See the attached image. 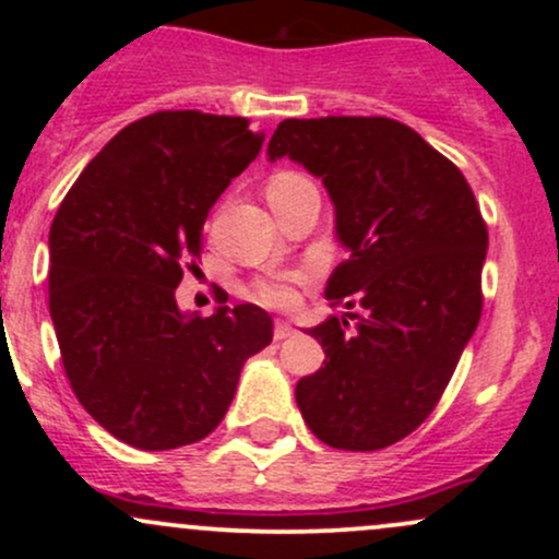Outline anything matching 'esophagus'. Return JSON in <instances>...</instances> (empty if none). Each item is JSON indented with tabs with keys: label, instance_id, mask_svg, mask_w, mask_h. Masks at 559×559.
<instances>
[{
	"label": "esophagus",
	"instance_id": "34e87169",
	"mask_svg": "<svg viewBox=\"0 0 559 559\" xmlns=\"http://www.w3.org/2000/svg\"><path fill=\"white\" fill-rule=\"evenodd\" d=\"M294 333H297V329H294L288 320H275V329H273V336L275 342H284V338H292Z\"/></svg>",
	"mask_w": 559,
	"mask_h": 559
}]
</instances>
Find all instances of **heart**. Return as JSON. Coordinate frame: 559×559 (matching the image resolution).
I'll use <instances>...</instances> for the list:
<instances>
[{
	"instance_id": "heart-1",
	"label": "heart",
	"mask_w": 559,
	"mask_h": 559,
	"mask_svg": "<svg viewBox=\"0 0 559 559\" xmlns=\"http://www.w3.org/2000/svg\"><path fill=\"white\" fill-rule=\"evenodd\" d=\"M299 181H305V176H299V173H294V170L273 173V176L267 178L265 194H278V191H284V189H288V186H294ZM310 278H312L310 267L273 271V273L260 275V278H254L252 294H254V299L262 301L265 307H273V310H288V307L297 305L299 288L310 284Z\"/></svg>"
}]
</instances>
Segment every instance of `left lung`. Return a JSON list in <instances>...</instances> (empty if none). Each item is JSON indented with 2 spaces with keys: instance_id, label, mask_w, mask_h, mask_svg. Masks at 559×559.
I'll return each instance as SVG.
<instances>
[{
  "instance_id": "obj_1",
  "label": "left lung",
  "mask_w": 559,
  "mask_h": 559,
  "mask_svg": "<svg viewBox=\"0 0 559 559\" xmlns=\"http://www.w3.org/2000/svg\"><path fill=\"white\" fill-rule=\"evenodd\" d=\"M267 157H292L323 178L346 258L331 273V305L360 307L307 333L323 344L297 404L323 444L349 452L391 447L444 394L476 331L489 230L452 159L383 115L288 118Z\"/></svg>"
}]
</instances>
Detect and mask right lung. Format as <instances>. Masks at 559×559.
Returning a JSON list of instances; mask_svg holds the SVG:
<instances>
[{"label": "right lung", "mask_w": 559, "mask_h": 559, "mask_svg": "<svg viewBox=\"0 0 559 559\" xmlns=\"http://www.w3.org/2000/svg\"><path fill=\"white\" fill-rule=\"evenodd\" d=\"M247 118L159 110L83 168L49 230V312L70 389L115 439L176 449L213 433L243 362L273 342L254 305L183 316L202 228L230 178L260 155Z\"/></svg>", "instance_id": "obj_1"}]
</instances>
